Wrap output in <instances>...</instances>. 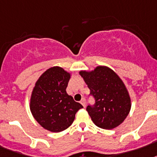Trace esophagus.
I'll list each match as a JSON object with an SVG mask.
<instances>
[{
	"instance_id": "1",
	"label": "esophagus",
	"mask_w": 157,
	"mask_h": 157,
	"mask_svg": "<svg viewBox=\"0 0 157 157\" xmlns=\"http://www.w3.org/2000/svg\"><path fill=\"white\" fill-rule=\"evenodd\" d=\"M81 105H82L83 106H84V107H85V106H86V101H85V98L81 99Z\"/></svg>"
}]
</instances>
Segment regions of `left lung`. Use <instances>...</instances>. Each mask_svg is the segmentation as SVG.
<instances>
[{"instance_id": "obj_1", "label": "left lung", "mask_w": 157, "mask_h": 157, "mask_svg": "<svg viewBox=\"0 0 157 157\" xmlns=\"http://www.w3.org/2000/svg\"><path fill=\"white\" fill-rule=\"evenodd\" d=\"M79 73L95 99V104L86 108L94 124L106 130L119 126L132 107L129 93L120 77L106 66H98L93 71Z\"/></svg>"}]
</instances>
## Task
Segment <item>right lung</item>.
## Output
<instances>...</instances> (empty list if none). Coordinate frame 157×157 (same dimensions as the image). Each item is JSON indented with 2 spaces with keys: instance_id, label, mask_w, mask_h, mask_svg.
<instances>
[{
  "instance_id": "right-lung-1",
  "label": "right lung",
  "mask_w": 157,
  "mask_h": 157,
  "mask_svg": "<svg viewBox=\"0 0 157 157\" xmlns=\"http://www.w3.org/2000/svg\"><path fill=\"white\" fill-rule=\"evenodd\" d=\"M70 73L58 66L40 76L33 89L30 109L34 119L44 129L60 132L69 127L82 105L66 92Z\"/></svg>"
}]
</instances>
